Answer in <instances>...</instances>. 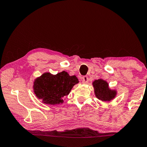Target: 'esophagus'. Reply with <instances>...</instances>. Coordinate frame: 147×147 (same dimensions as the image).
I'll list each match as a JSON object with an SVG mask.
<instances>
[{
  "label": "esophagus",
  "mask_w": 147,
  "mask_h": 147,
  "mask_svg": "<svg viewBox=\"0 0 147 147\" xmlns=\"http://www.w3.org/2000/svg\"><path fill=\"white\" fill-rule=\"evenodd\" d=\"M83 83H87L88 82V77L87 76H84L82 78Z\"/></svg>",
  "instance_id": "1"
}]
</instances>
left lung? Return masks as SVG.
I'll list each match as a JSON object with an SVG mask.
<instances>
[{
	"label": "left lung",
	"mask_w": 147,
	"mask_h": 147,
	"mask_svg": "<svg viewBox=\"0 0 147 147\" xmlns=\"http://www.w3.org/2000/svg\"><path fill=\"white\" fill-rule=\"evenodd\" d=\"M93 86L94 88L95 96L101 101H111L116 94V91L109 89L108 83L102 79L95 80L93 82Z\"/></svg>",
	"instance_id": "1"
}]
</instances>
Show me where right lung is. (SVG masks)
<instances>
[{
	"mask_svg": "<svg viewBox=\"0 0 147 147\" xmlns=\"http://www.w3.org/2000/svg\"><path fill=\"white\" fill-rule=\"evenodd\" d=\"M78 83L75 76H69L67 72L63 71L52 75L46 73L34 82V92L38 99H42L46 104L62 103V97L68 95L73 86Z\"/></svg>",
	"mask_w": 147,
	"mask_h": 147,
	"instance_id": "obj_1",
	"label": "right lung"
}]
</instances>
